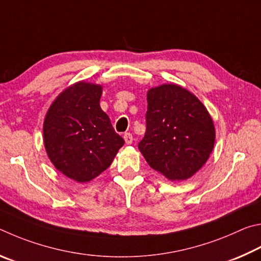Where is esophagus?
Here are the masks:
<instances>
[{
  "label": "esophagus",
  "mask_w": 261,
  "mask_h": 261,
  "mask_svg": "<svg viewBox=\"0 0 261 261\" xmlns=\"http://www.w3.org/2000/svg\"><path fill=\"white\" fill-rule=\"evenodd\" d=\"M123 140H125L126 144H132L133 143V135H132L130 133H126L125 135H123Z\"/></svg>",
  "instance_id": "1"
}]
</instances>
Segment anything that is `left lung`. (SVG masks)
<instances>
[{"instance_id": "left-lung-1", "label": "left lung", "mask_w": 261, "mask_h": 261, "mask_svg": "<svg viewBox=\"0 0 261 261\" xmlns=\"http://www.w3.org/2000/svg\"><path fill=\"white\" fill-rule=\"evenodd\" d=\"M147 100V130L139 143L141 153L166 179H190L214 148L211 114L191 91L176 84L152 87Z\"/></svg>"}]
</instances>
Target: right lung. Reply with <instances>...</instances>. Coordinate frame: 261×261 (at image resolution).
Returning <instances> with one entry per match:
<instances>
[{
    "mask_svg": "<svg viewBox=\"0 0 261 261\" xmlns=\"http://www.w3.org/2000/svg\"><path fill=\"white\" fill-rule=\"evenodd\" d=\"M103 86L77 81L48 109L43 143L53 165L68 179L86 184L111 165L125 141L99 105Z\"/></svg>",
    "mask_w": 261,
    "mask_h": 261,
    "instance_id": "right-lung-1",
    "label": "right lung"
}]
</instances>
